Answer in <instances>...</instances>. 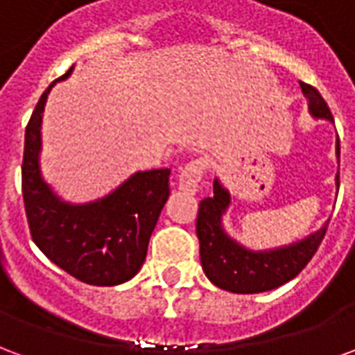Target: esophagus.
Listing matches in <instances>:
<instances>
[{
  "label": "esophagus",
  "mask_w": 355,
  "mask_h": 355,
  "mask_svg": "<svg viewBox=\"0 0 355 355\" xmlns=\"http://www.w3.org/2000/svg\"><path fill=\"white\" fill-rule=\"evenodd\" d=\"M207 169L205 159H192L186 163L178 173V188L186 193H196L200 190V182L203 178V173Z\"/></svg>",
  "instance_id": "1"
}]
</instances>
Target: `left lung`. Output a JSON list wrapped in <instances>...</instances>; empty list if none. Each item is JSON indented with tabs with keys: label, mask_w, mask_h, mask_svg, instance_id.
<instances>
[{
	"label": "left lung",
	"mask_w": 355,
	"mask_h": 355,
	"mask_svg": "<svg viewBox=\"0 0 355 355\" xmlns=\"http://www.w3.org/2000/svg\"><path fill=\"white\" fill-rule=\"evenodd\" d=\"M302 93L310 101V112L315 117L331 119L333 114L321 93L312 85L300 81ZM336 154L340 155V144H336ZM338 180V175H336ZM230 203V196L218 184L213 182L211 198L200 201L196 234L200 239V259L203 272L220 289L251 295L279 287L302 272V268L312 261V257L325 238L327 224L310 238L302 239L283 249L253 253L239 247L224 234L220 216Z\"/></svg>",
	"instance_id": "8db88e82"
}]
</instances>
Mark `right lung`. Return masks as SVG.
<instances>
[{
	"instance_id": "right-lung-1",
	"label": "right lung",
	"mask_w": 355,
	"mask_h": 355,
	"mask_svg": "<svg viewBox=\"0 0 355 355\" xmlns=\"http://www.w3.org/2000/svg\"><path fill=\"white\" fill-rule=\"evenodd\" d=\"M72 68L58 78L66 80ZM53 81L35 104L24 135L22 198L34 243L58 268L89 285L131 279L146 259L148 241L169 198L171 169L132 175L116 192L89 205L62 203L40 175L42 114Z\"/></svg>"
}]
</instances>
